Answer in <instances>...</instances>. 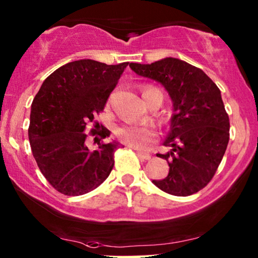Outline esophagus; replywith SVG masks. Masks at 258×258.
Here are the masks:
<instances>
[{"label": "esophagus", "mask_w": 258, "mask_h": 258, "mask_svg": "<svg viewBox=\"0 0 258 258\" xmlns=\"http://www.w3.org/2000/svg\"><path fill=\"white\" fill-rule=\"evenodd\" d=\"M132 148L134 149V151H136V153H138L139 158L141 159V160H149V159H151V154H149V153H145V152H141L138 148H134V147H132Z\"/></svg>", "instance_id": "obj_1"}]
</instances>
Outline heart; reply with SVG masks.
Listing matches in <instances>:
<instances>
[{"label": "heart", "mask_w": 258, "mask_h": 258, "mask_svg": "<svg viewBox=\"0 0 258 258\" xmlns=\"http://www.w3.org/2000/svg\"><path fill=\"white\" fill-rule=\"evenodd\" d=\"M157 91H159V88L154 87V86H145L144 90H142V95H144L145 100L147 99L149 94ZM116 134L120 142L138 149H145L157 138V132L153 126L136 123L123 124L117 129Z\"/></svg>", "instance_id": "1"}]
</instances>
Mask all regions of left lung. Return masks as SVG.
I'll return each instance as SVG.
<instances>
[{
  "instance_id": "1",
  "label": "left lung",
  "mask_w": 258,
  "mask_h": 258,
  "mask_svg": "<svg viewBox=\"0 0 258 258\" xmlns=\"http://www.w3.org/2000/svg\"><path fill=\"white\" fill-rule=\"evenodd\" d=\"M129 67L138 75L160 82L173 104L164 141L171 151L157 154L167 161L170 171L153 183L174 196L200 191L214 177L230 140V119L220 90L201 69L173 57Z\"/></svg>"
}]
</instances>
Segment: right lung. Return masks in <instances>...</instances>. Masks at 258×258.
<instances>
[{"label": "right lung", "instance_id": "add662e5", "mask_svg": "<svg viewBox=\"0 0 258 258\" xmlns=\"http://www.w3.org/2000/svg\"><path fill=\"white\" fill-rule=\"evenodd\" d=\"M128 62L107 66L80 59L59 67L44 80L31 106L28 139L40 172L58 192L80 196L98 187L114 164L117 141L86 145V126L104 110ZM91 134L95 135L94 129ZM100 139L110 136L103 129ZM97 139V138H95ZM94 139V140H95Z\"/></svg>", "mask_w": 258, "mask_h": 258}]
</instances>
